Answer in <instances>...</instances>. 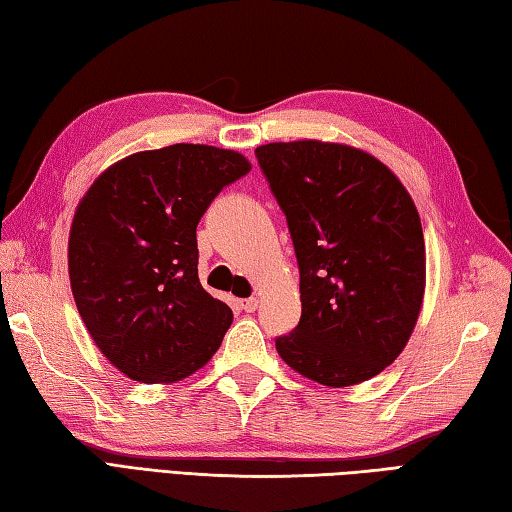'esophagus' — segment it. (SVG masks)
Masks as SVG:
<instances>
[{
	"instance_id": "esophagus-1",
	"label": "esophagus",
	"mask_w": 512,
	"mask_h": 512,
	"mask_svg": "<svg viewBox=\"0 0 512 512\" xmlns=\"http://www.w3.org/2000/svg\"><path fill=\"white\" fill-rule=\"evenodd\" d=\"M239 306H242V310H246V313H253V310H257V306H259V299L257 297L242 299V302H239Z\"/></svg>"
}]
</instances>
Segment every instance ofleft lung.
Listing matches in <instances>:
<instances>
[{"instance_id": "1", "label": "left lung", "mask_w": 512, "mask_h": 512, "mask_svg": "<svg viewBox=\"0 0 512 512\" xmlns=\"http://www.w3.org/2000/svg\"><path fill=\"white\" fill-rule=\"evenodd\" d=\"M286 213L302 319L279 357L310 382H368L402 355L422 313L426 244L399 177L362 148L297 139L255 148Z\"/></svg>"}]
</instances>
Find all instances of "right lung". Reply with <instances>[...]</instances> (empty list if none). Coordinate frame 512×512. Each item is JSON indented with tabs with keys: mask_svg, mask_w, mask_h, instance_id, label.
I'll use <instances>...</instances> for the list:
<instances>
[{
	"mask_svg": "<svg viewBox=\"0 0 512 512\" xmlns=\"http://www.w3.org/2000/svg\"><path fill=\"white\" fill-rule=\"evenodd\" d=\"M248 170L237 150L173 144L110 164L79 199L70 288L95 346L133 382H182L222 346L233 310L199 284L195 230Z\"/></svg>",
	"mask_w": 512,
	"mask_h": 512,
	"instance_id": "1",
	"label": "right lung"
}]
</instances>
